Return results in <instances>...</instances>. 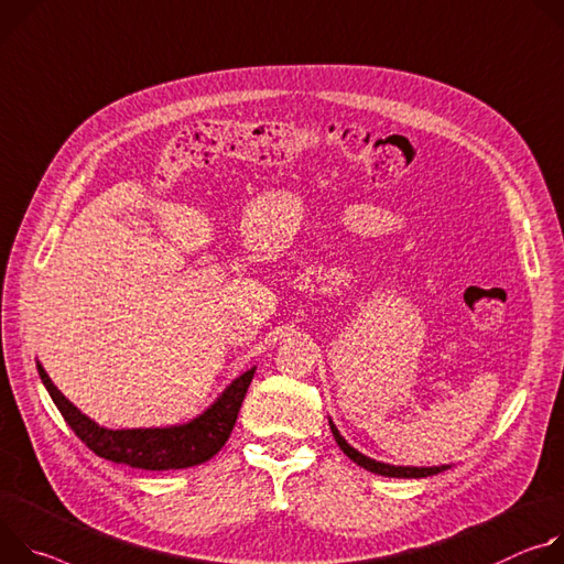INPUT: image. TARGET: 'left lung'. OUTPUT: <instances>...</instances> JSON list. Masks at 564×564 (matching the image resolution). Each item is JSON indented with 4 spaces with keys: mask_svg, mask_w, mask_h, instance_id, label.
Returning <instances> with one entry per match:
<instances>
[{
    "mask_svg": "<svg viewBox=\"0 0 564 564\" xmlns=\"http://www.w3.org/2000/svg\"><path fill=\"white\" fill-rule=\"evenodd\" d=\"M329 425H332V432H334V440H336V444L340 446V451L354 462V464H358L360 468H365V470H369V473H377V475H383V477H405V479H421V477H430V475H436V473H442V470H446V468H451V466H432V468H416V466H392V464H383V462H377V459H369L367 455H362V453H358L356 448H351L347 442H345V436H340V432H338V427L334 425V421H329Z\"/></svg>",
    "mask_w": 564,
    "mask_h": 564,
    "instance_id": "8db88e82",
    "label": "left lung"
}]
</instances>
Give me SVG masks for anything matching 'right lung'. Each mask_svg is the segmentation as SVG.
Wrapping results in <instances>:
<instances>
[{"instance_id":"add662e5","label":"right lung","mask_w":564,"mask_h":564,"mask_svg":"<svg viewBox=\"0 0 564 564\" xmlns=\"http://www.w3.org/2000/svg\"><path fill=\"white\" fill-rule=\"evenodd\" d=\"M37 371L59 414L80 436V442L98 457L143 470H178L208 462L228 442L246 390L253 381L256 367L246 369L241 377H237L197 419L170 427L132 430H109L98 425L53 386L40 362Z\"/></svg>"}]
</instances>
